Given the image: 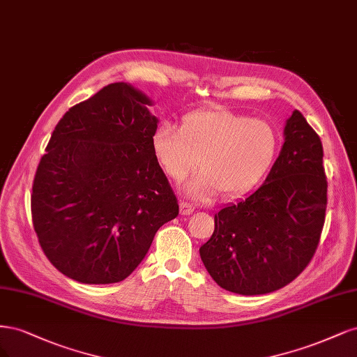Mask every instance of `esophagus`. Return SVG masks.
I'll use <instances>...</instances> for the list:
<instances>
[{
  "label": "esophagus",
  "instance_id": "obj_1",
  "mask_svg": "<svg viewBox=\"0 0 357 357\" xmlns=\"http://www.w3.org/2000/svg\"><path fill=\"white\" fill-rule=\"evenodd\" d=\"M179 212H181V215H191L194 212V206L187 202H182L179 204Z\"/></svg>",
  "mask_w": 357,
  "mask_h": 357
}]
</instances>
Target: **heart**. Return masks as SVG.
Returning <instances> with one entry per match:
<instances>
[{
    "mask_svg": "<svg viewBox=\"0 0 357 357\" xmlns=\"http://www.w3.org/2000/svg\"><path fill=\"white\" fill-rule=\"evenodd\" d=\"M151 145L157 162L175 181L200 163L183 187L190 197L209 200L221 191L225 199H236L268 174L278 157L279 133L266 120L218 108L190 114L181 129L162 123Z\"/></svg>",
    "mask_w": 357,
    "mask_h": 357,
    "instance_id": "1",
    "label": "heart"
}]
</instances>
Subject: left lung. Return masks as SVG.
Wrapping results in <instances>:
<instances>
[{
  "label": "left lung",
  "instance_id": "left-lung-1",
  "mask_svg": "<svg viewBox=\"0 0 357 357\" xmlns=\"http://www.w3.org/2000/svg\"><path fill=\"white\" fill-rule=\"evenodd\" d=\"M284 142L268 176L246 199L215 215L200 248L222 289L262 295L291 283L313 258L326 212L324 146L300 111L283 129Z\"/></svg>",
  "mask_w": 357,
  "mask_h": 357
}]
</instances>
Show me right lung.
<instances>
[{"instance_id": "1", "label": "right lung", "mask_w": 357, "mask_h": 357, "mask_svg": "<svg viewBox=\"0 0 357 357\" xmlns=\"http://www.w3.org/2000/svg\"><path fill=\"white\" fill-rule=\"evenodd\" d=\"M153 103L132 84L112 83L66 111L52 133L31 212L45 257L66 278L124 280L179 213L153 153Z\"/></svg>"}]
</instances>
